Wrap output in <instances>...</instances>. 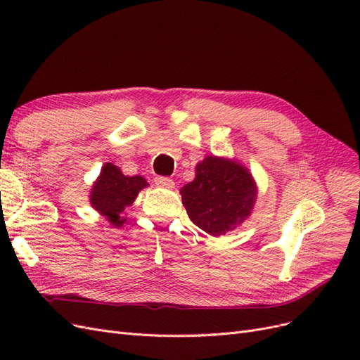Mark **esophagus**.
I'll list each match as a JSON object with an SVG mask.
<instances>
[{
  "label": "esophagus",
  "mask_w": 360,
  "mask_h": 360,
  "mask_svg": "<svg viewBox=\"0 0 360 360\" xmlns=\"http://www.w3.org/2000/svg\"><path fill=\"white\" fill-rule=\"evenodd\" d=\"M155 183L158 184V186L165 188V189H172V188H174V180H171V179H168V177L158 176V177L155 179Z\"/></svg>",
  "instance_id": "esophagus-1"
}]
</instances>
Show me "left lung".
I'll return each mask as SVG.
<instances>
[{"label":"left lung","mask_w":360,"mask_h":360,"mask_svg":"<svg viewBox=\"0 0 360 360\" xmlns=\"http://www.w3.org/2000/svg\"><path fill=\"white\" fill-rule=\"evenodd\" d=\"M180 193L192 222L212 236H222L250 214L257 189L246 168L207 156L197 165L195 180Z\"/></svg>","instance_id":"1"}]
</instances>
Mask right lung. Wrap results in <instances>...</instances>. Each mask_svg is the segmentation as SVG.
<instances>
[{
  "mask_svg": "<svg viewBox=\"0 0 360 360\" xmlns=\"http://www.w3.org/2000/svg\"><path fill=\"white\" fill-rule=\"evenodd\" d=\"M146 186L147 181L141 176L127 177L118 167L105 163L91 191V204L112 225L122 226L126 221L122 217L123 212L134 202L138 192Z\"/></svg>",
  "mask_w": 360,
  "mask_h": 360,
  "instance_id": "1",
  "label": "right lung"
}]
</instances>
